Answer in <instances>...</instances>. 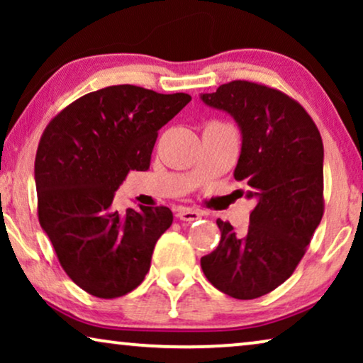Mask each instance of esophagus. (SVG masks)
Segmentation results:
<instances>
[{
  "label": "esophagus",
  "mask_w": 363,
  "mask_h": 363,
  "mask_svg": "<svg viewBox=\"0 0 363 363\" xmlns=\"http://www.w3.org/2000/svg\"><path fill=\"white\" fill-rule=\"evenodd\" d=\"M177 218L182 221H195L200 218V213L195 210H190V208H178Z\"/></svg>",
  "instance_id": "1"
}]
</instances>
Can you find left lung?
Segmentation results:
<instances>
[{"mask_svg":"<svg viewBox=\"0 0 363 363\" xmlns=\"http://www.w3.org/2000/svg\"><path fill=\"white\" fill-rule=\"evenodd\" d=\"M201 99L240 125L235 180L246 186L240 196L256 203L245 235L216 220L220 245L201 257V269L218 291L256 299L289 279L322 220L324 145L306 108L274 87L231 81Z\"/></svg>","mask_w":363,"mask_h":363,"instance_id":"obj_1","label":"left lung"}]
</instances>
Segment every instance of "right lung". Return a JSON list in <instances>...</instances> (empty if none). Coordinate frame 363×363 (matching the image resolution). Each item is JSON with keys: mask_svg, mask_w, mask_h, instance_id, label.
<instances>
[{"mask_svg": "<svg viewBox=\"0 0 363 363\" xmlns=\"http://www.w3.org/2000/svg\"><path fill=\"white\" fill-rule=\"evenodd\" d=\"M190 101L183 92L111 86L79 97L44 128L34 162L39 225L62 269L89 294L125 296L150 269L172 210L121 213L113 196L128 172L148 170L158 130Z\"/></svg>", "mask_w": 363, "mask_h": 363, "instance_id": "1", "label": "right lung"}]
</instances>
